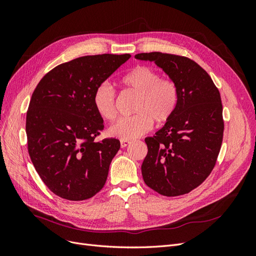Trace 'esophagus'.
<instances>
[{"label": "esophagus", "mask_w": 256, "mask_h": 256, "mask_svg": "<svg viewBox=\"0 0 256 256\" xmlns=\"http://www.w3.org/2000/svg\"><path fill=\"white\" fill-rule=\"evenodd\" d=\"M130 143H131V142L128 141V140H120V146L122 147V148H124V147L128 146Z\"/></svg>", "instance_id": "34e87169"}]
</instances>
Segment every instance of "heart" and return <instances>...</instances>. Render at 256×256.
<instances>
[{
    "instance_id": "obj_1",
    "label": "heart",
    "mask_w": 256,
    "mask_h": 256,
    "mask_svg": "<svg viewBox=\"0 0 256 256\" xmlns=\"http://www.w3.org/2000/svg\"><path fill=\"white\" fill-rule=\"evenodd\" d=\"M120 83L125 88L138 92L134 106L136 114L120 118L109 128L110 136L131 140L147 132L154 120L162 124L171 118L178 102V88L172 79L160 78L156 69L138 65L124 76ZM92 104L100 118H115L116 92L110 83L98 85L92 94Z\"/></svg>"
}]
</instances>
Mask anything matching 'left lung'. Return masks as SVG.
Instances as JSON below:
<instances>
[{"label": "left lung", "instance_id": "obj_1", "mask_svg": "<svg viewBox=\"0 0 256 256\" xmlns=\"http://www.w3.org/2000/svg\"><path fill=\"white\" fill-rule=\"evenodd\" d=\"M134 58L154 62L178 88L171 118L145 138L148 152L142 164L143 180L161 196L186 194L212 173L220 152L224 122L219 90L202 67L186 56L150 52Z\"/></svg>", "mask_w": 256, "mask_h": 256}]
</instances>
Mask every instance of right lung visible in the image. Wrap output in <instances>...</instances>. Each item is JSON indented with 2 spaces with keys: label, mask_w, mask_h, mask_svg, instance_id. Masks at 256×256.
I'll use <instances>...</instances> for the list:
<instances>
[{
  "label": "right lung",
  "mask_w": 256,
  "mask_h": 256,
  "mask_svg": "<svg viewBox=\"0 0 256 256\" xmlns=\"http://www.w3.org/2000/svg\"><path fill=\"white\" fill-rule=\"evenodd\" d=\"M130 54H98L54 67L37 84L26 112L28 150L54 194L83 200L104 188L118 138L95 141L104 130L92 94Z\"/></svg>",
  "instance_id": "add662e5"
}]
</instances>
